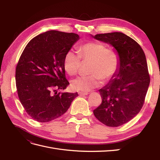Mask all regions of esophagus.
Segmentation results:
<instances>
[{
    "label": "esophagus",
    "instance_id": "1",
    "mask_svg": "<svg viewBox=\"0 0 160 160\" xmlns=\"http://www.w3.org/2000/svg\"><path fill=\"white\" fill-rule=\"evenodd\" d=\"M88 94V93H84V92H79V96H85V95H87Z\"/></svg>",
    "mask_w": 160,
    "mask_h": 160
}]
</instances>
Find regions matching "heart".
I'll list each match as a JSON object with an SVG mask.
<instances>
[{"instance_id":"obj_1","label":"heart","mask_w":160,"mask_h":160,"mask_svg":"<svg viewBox=\"0 0 160 160\" xmlns=\"http://www.w3.org/2000/svg\"><path fill=\"white\" fill-rule=\"evenodd\" d=\"M81 58L91 62L88 76H79L71 81V88L75 91L88 92L101 82L109 80L117 72L119 65L118 52L107 49L102 43L91 42L80 47L79 53L69 50L64 58V68L69 75H75L81 65Z\"/></svg>"}]
</instances>
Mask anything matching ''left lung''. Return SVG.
I'll list each match as a JSON object with an SVG mask.
<instances>
[{"instance_id": "left-lung-1", "label": "left lung", "mask_w": 160, "mask_h": 160, "mask_svg": "<svg viewBox=\"0 0 160 160\" xmlns=\"http://www.w3.org/2000/svg\"><path fill=\"white\" fill-rule=\"evenodd\" d=\"M91 36L112 46L119 56L118 69L99 90L102 102L93 110L99 122L118 127L132 120L143 107L150 82L146 55L136 41L122 32Z\"/></svg>"}]
</instances>
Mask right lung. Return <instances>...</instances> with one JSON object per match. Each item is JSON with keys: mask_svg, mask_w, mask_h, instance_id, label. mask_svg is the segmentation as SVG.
<instances>
[{"mask_svg": "<svg viewBox=\"0 0 160 160\" xmlns=\"http://www.w3.org/2000/svg\"><path fill=\"white\" fill-rule=\"evenodd\" d=\"M79 39L75 33L49 31L34 37L24 49L16 68V86L22 105L35 121L45 123L59 118L78 96L57 90L69 84L64 58Z\"/></svg>", "mask_w": 160, "mask_h": 160, "instance_id": "obj_1", "label": "right lung"}]
</instances>
